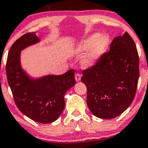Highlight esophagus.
<instances>
[{
  "instance_id": "obj_1",
  "label": "esophagus",
  "mask_w": 148,
  "mask_h": 148,
  "mask_svg": "<svg viewBox=\"0 0 148 148\" xmlns=\"http://www.w3.org/2000/svg\"><path fill=\"white\" fill-rule=\"evenodd\" d=\"M80 79H81V75H80L79 73H77V74H75V80L77 82H79V80H80Z\"/></svg>"
}]
</instances>
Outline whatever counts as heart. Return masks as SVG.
I'll list each match as a JSON object with an SVG mask.
<instances>
[{"label": "heart", "instance_id": "1", "mask_svg": "<svg viewBox=\"0 0 148 148\" xmlns=\"http://www.w3.org/2000/svg\"><path fill=\"white\" fill-rule=\"evenodd\" d=\"M110 38L106 34L93 33L83 40L80 41L74 47V52L77 55H82L87 51L81 61L84 68H91L98 62L110 45Z\"/></svg>", "mask_w": 148, "mask_h": 148}]
</instances>
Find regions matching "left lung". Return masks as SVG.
Returning a JSON list of instances; mask_svg holds the SVG:
<instances>
[{"mask_svg":"<svg viewBox=\"0 0 148 148\" xmlns=\"http://www.w3.org/2000/svg\"><path fill=\"white\" fill-rule=\"evenodd\" d=\"M87 88V105L95 116L112 119L133 102L139 77V59L129 33L115 37L95 66L83 71Z\"/></svg>","mask_w":148,"mask_h":148,"instance_id":"8db88e82","label":"left lung"}]
</instances>
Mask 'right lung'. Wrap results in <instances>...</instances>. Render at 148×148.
Masks as SVG:
<instances>
[{
  "label": "right lung",
  "instance_id": "obj_1",
  "mask_svg": "<svg viewBox=\"0 0 148 148\" xmlns=\"http://www.w3.org/2000/svg\"><path fill=\"white\" fill-rule=\"evenodd\" d=\"M40 42L36 32H33L14 42L6 61V77L18 110L34 121L49 124L63 111L65 92L75 85L74 70L71 69L61 75L29 76L21 66V51Z\"/></svg>",
  "mask_w": 148,
  "mask_h": 148
}]
</instances>
